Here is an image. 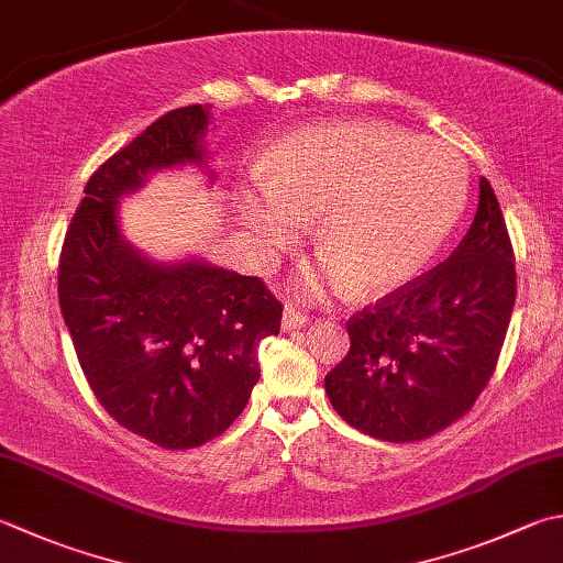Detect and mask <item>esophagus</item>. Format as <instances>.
<instances>
[{"label":"esophagus","instance_id":"obj_1","mask_svg":"<svg viewBox=\"0 0 563 563\" xmlns=\"http://www.w3.org/2000/svg\"><path fill=\"white\" fill-rule=\"evenodd\" d=\"M305 322H307V314L297 310V307L288 305L283 310V329H285V332H290V329H300Z\"/></svg>","mask_w":563,"mask_h":563}]
</instances>
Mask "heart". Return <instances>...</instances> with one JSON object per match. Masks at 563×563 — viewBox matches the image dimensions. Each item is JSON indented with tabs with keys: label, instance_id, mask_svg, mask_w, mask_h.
Here are the masks:
<instances>
[{
	"label": "heart",
	"instance_id": "obj_1",
	"mask_svg": "<svg viewBox=\"0 0 563 563\" xmlns=\"http://www.w3.org/2000/svg\"><path fill=\"white\" fill-rule=\"evenodd\" d=\"M261 183L239 200L258 244H290L319 214L327 275L363 295L415 280L456 227L468 190L456 151L383 121H334L283 139L263 161Z\"/></svg>",
	"mask_w": 563,
	"mask_h": 563
}]
</instances>
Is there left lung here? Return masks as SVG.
I'll use <instances>...</instances> for the list:
<instances>
[{
  "instance_id": "left-lung-1",
  "label": "left lung",
  "mask_w": 563,
  "mask_h": 563,
  "mask_svg": "<svg viewBox=\"0 0 563 563\" xmlns=\"http://www.w3.org/2000/svg\"><path fill=\"white\" fill-rule=\"evenodd\" d=\"M515 292L508 227L481 178L476 217L456 251L349 319V354L324 378L329 402L351 427L383 442L442 432L488 385Z\"/></svg>"
}]
</instances>
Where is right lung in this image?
Segmentation results:
<instances>
[{
    "instance_id": "obj_1",
    "label": "right lung",
    "mask_w": 563,
    "mask_h": 563,
    "mask_svg": "<svg viewBox=\"0 0 563 563\" xmlns=\"http://www.w3.org/2000/svg\"><path fill=\"white\" fill-rule=\"evenodd\" d=\"M209 109H173L99 165L58 266L60 312L95 398L170 451L202 446L244 412L261 376L258 341L278 334L283 317L261 278L197 258L158 263L121 236V197L156 170L205 168Z\"/></svg>"
}]
</instances>
